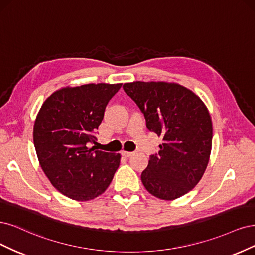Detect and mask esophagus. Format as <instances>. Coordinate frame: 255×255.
Wrapping results in <instances>:
<instances>
[{
  "label": "esophagus",
  "mask_w": 255,
  "mask_h": 255,
  "mask_svg": "<svg viewBox=\"0 0 255 255\" xmlns=\"http://www.w3.org/2000/svg\"><path fill=\"white\" fill-rule=\"evenodd\" d=\"M134 152H132V151H125V150H123L122 151V154L124 155L125 158H129V157H131V155H132Z\"/></svg>",
  "instance_id": "1"
}]
</instances>
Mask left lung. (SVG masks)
I'll use <instances>...</instances> for the list:
<instances>
[{"label":"left lung","instance_id":"8db88e82","mask_svg":"<svg viewBox=\"0 0 255 255\" xmlns=\"http://www.w3.org/2000/svg\"><path fill=\"white\" fill-rule=\"evenodd\" d=\"M123 88L144 113L148 130L164 141L142 172L143 185L159 199L180 198L200 181L209 164L213 126L207 106L176 83L133 81Z\"/></svg>","mask_w":255,"mask_h":255}]
</instances>
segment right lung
Instances as JSON below:
<instances>
[{
    "instance_id": "right-lung-1",
    "label": "right lung",
    "mask_w": 255,
    "mask_h": 255,
    "mask_svg": "<svg viewBox=\"0 0 255 255\" xmlns=\"http://www.w3.org/2000/svg\"><path fill=\"white\" fill-rule=\"evenodd\" d=\"M122 84L64 87L48 96L34 124L41 168L53 186L76 201L102 195L120 166L121 154L95 150V132L107 104Z\"/></svg>"
}]
</instances>
